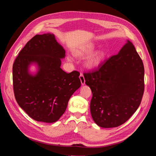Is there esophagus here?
<instances>
[{"label":"esophagus","instance_id":"esophagus-1","mask_svg":"<svg viewBox=\"0 0 156 156\" xmlns=\"http://www.w3.org/2000/svg\"><path fill=\"white\" fill-rule=\"evenodd\" d=\"M79 78H80V80H81V84L82 85H84V84H85V79H84V75L82 73H80V75H79Z\"/></svg>","mask_w":156,"mask_h":156}]
</instances>
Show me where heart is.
<instances>
[{
  "mask_svg": "<svg viewBox=\"0 0 156 156\" xmlns=\"http://www.w3.org/2000/svg\"><path fill=\"white\" fill-rule=\"evenodd\" d=\"M95 45L89 44L83 47L81 49H79L75 51V55L78 57H84L88 55H92L94 51H95ZM105 56V53L103 51H99L96 53L93 54L90 56L86 61V66L90 68H95L100 64ZM68 60L69 61L72 60L71 56H68Z\"/></svg>",
  "mask_w": 156,
  "mask_h": 156,
  "instance_id": "obj_1",
  "label": "heart"
}]
</instances>
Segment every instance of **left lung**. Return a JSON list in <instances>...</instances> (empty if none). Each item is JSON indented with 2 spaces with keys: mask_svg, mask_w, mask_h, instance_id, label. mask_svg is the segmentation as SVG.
<instances>
[{
  "mask_svg": "<svg viewBox=\"0 0 156 156\" xmlns=\"http://www.w3.org/2000/svg\"><path fill=\"white\" fill-rule=\"evenodd\" d=\"M83 75L92 90L90 112L98 126H119L139 108L144 90V69L130 41L97 69Z\"/></svg>",
  "mask_w": 156,
  "mask_h": 156,
  "instance_id": "obj_1",
  "label": "left lung"
}]
</instances>
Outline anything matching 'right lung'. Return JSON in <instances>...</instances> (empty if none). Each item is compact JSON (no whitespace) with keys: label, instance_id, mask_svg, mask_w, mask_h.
I'll return each mask as SVG.
<instances>
[{"label":"right lung","instance_id":"obj_1","mask_svg":"<svg viewBox=\"0 0 156 156\" xmlns=\"http://www.w3.org/2000/svg\"><path fill=\"white\" fill-rule=\"evenodd\" d=\"M65 50L53 34H37L27 42L13 64V87L20 107L32 119L53 123L59 120L72 94L81 87L80 73L60 68ZM36 63L38 72H29Z\"/></svg>","mask_w":156,"mask_h":156}]
</instances>
